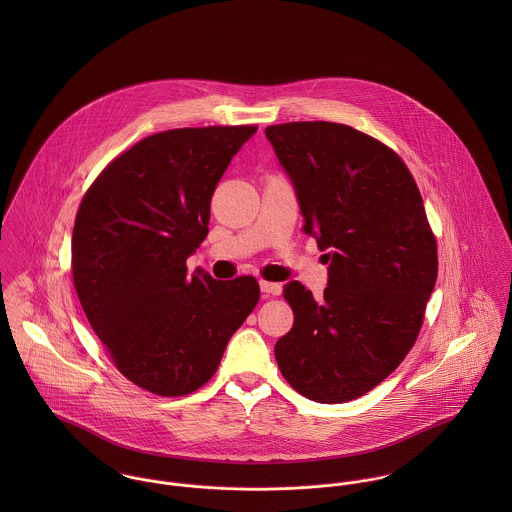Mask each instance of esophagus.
Here are the masks:
<instances>
[{
	"label": "esophagus",
	"instance_id": "obj_1",
	"mask_svg": "<svg viewBox=\"0 0 512 512\" xmlns=\"http://www.w3.org/2000/svg\"><path fill=\"white\" fill-rule=\"evenodd\" d=\"M260 290L264 295H280L282 292V286L280 284H274V282H260Z\"/></svg>",
	"mask_w": 512,
	"mask_h": 512
}]
</instances>
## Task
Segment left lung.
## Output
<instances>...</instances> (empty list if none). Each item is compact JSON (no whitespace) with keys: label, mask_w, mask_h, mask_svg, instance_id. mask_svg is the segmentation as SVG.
<instances>
[{"label":"left lung","mask_w":512,"mask_h":512,"mask_svg":"<svg viewBox=\"0 0 512 512\" xmlns=\"http://www.w3.org/2000/svg\"><path fill=\"white\" fill-rule=\"evenodd\" d=\"M266 138L292 181L303 232L329 264L321 299L299 282L284 286L295 319L276 361L301 396L349 402L412 349L436 288V238L390 147L335 122L278 124Z\"/></svg>","instance_id":"left-lung-1"}]
</instances>
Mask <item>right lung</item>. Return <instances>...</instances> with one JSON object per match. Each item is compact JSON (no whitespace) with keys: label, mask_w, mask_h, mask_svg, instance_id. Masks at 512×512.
<instances>
[{"label":"right lung","mask_w":512,"mask_h":512,"mask_svg":"<svg viewBox=\"0 0 512 512\" xmlns=\"http://www.w3.org/2000/svg\"><path fill=\"white\" fill-rule=\"evenodd\" d=\"M256 126L153 134L116 157L76 213L80 305L118 370L159 396L201 388L260 299L252 276L187 274L209 234L211 197Z\"/></svg>","instance_id":"add662e5"}]
</instances>
